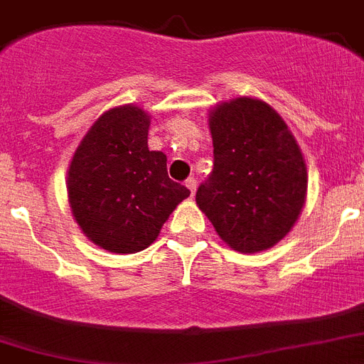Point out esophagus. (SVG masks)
<instances>
[{"label": "esophagus", "instance_id": "34e87169", "mask_svg": "<svg viewBox=\"0 0 364 364\" xmlns=\"http://www.w3.org/2000/svg\"><path fill=\"white\" fill-rule=\"evenodd\" d=\"M186 186H188V189L191 191V195H195V191H197V178L189 176V178L186 180Z\"/></svg>", "mask_w": 364, "mask_h": 364}]
</instances>
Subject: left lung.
<instances>
[{"label":"left lung","instance_id":"8db88e82","mask_svg":"<svg viewBox=\"0 0 364 364\" xmlns=\"http://www.w3.org/2000/svg\"><path fill=\"white\" fill-rule=\"evenodd\" d=\"M213 169L197 204L237 252L271 248L306 203L307 171L296 139L267 102L239 97L210 116Z\"/></svg>","mask_w":364,"mask_h":364}]
</instances>
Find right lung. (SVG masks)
<instances>
[{
  "label": "right lung",
  "mask_w": 364,
  "mask_h": 364,
  "mask_svg": "<svg viewBox=\"0 0 364 364\" xmlns=\"http://www.w3.org/2000/svg\"><path fill=\"white\" fill-rule=\"evenodd\" d=\"M149 123L141 108H112L93 123L71 160V212L86 237L110 252L147 248L189 197V189L167 175L166 154L149 151Z\"/></svg>",
  "instance_id": "obj_1"
}]
</instances>
